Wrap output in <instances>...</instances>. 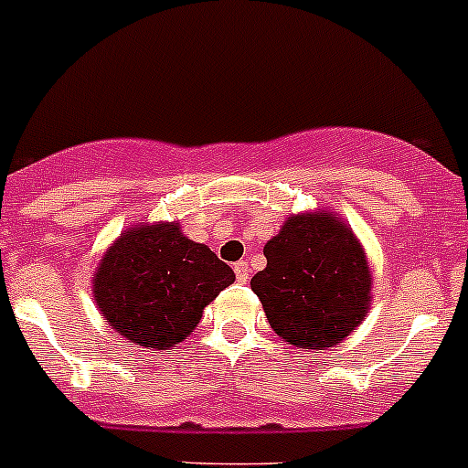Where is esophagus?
<instances>
[{
  "label": "esophagus",
  "instance_id": "1",
  "mask_svg": "<svg viewBox=\"0 0 468 468\" xmlns=\"http://www.w3.org/2000/svg\"><path fill=\"white\" fill-rule=\"evenodd\" d=\"M234 273H237V281L239 282H246L248 281V262H237L234 264Z\"/></svg>",
  "mask_w": 468,
  "mask_h": 468
}]
</instances>
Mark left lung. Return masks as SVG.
<instances>
[{
	"label": "left lung",
	"mask_w": 468,
	"mask_h": 468,
	"mask_svg": "<svg viewBox=\"0 0 468 468\" xmlns=\"http://www.w3.org/2000/svg\"><path fill=\"white\" fill-rule=\"evenodd\" d=\"M250 281L273 332L303 350L338 346L371 306L374 276L355 231L334 211L294 213L264 246Z\"/></svg>",
	"instance_id": "8db88e82"
}]
</instances>
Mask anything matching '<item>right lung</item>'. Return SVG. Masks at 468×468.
Masks as SVG:
<instances>
[{
    "label": "right lung",
    "instance_id": "right-lung-1",
    "mask_svg": "<svg viewBox=\"0 0 468 468\" xmlns=\"http://www.w3.org/2000/svg\"><path fill=\"white\" fill-rule=\"evenodd\" d=\"M234 282V271L181 222H136L106 248L92 297L111 329L139 348L171 350Z\"/></svg>",
    "mask_w": 468,
    "mask_h": 468
}]
</instances>
